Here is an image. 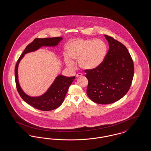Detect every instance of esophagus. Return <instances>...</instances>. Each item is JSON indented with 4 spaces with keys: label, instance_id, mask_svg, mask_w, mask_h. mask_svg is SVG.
Masks as SVG:
<instances>
[{
    "label": "esophagus",
    "instance_id": "34e87169",
    "mask_svg": "<svg viewBox=\"0 0 151 151\" xmlns=\"http://www.w3.org/2000/svg\"><path fill=\"white\" fill-rule=\"evenodd\" d=\"M83 76V74H82L81 73H80V72H79V73L76 74V78H79V77H80V76Z\"/></svg>",
    "mask_w": 151,
    "mask_h": 151
}]
</instances>
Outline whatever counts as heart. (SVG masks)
Listing matches in <instances>:
<instances>
[{"label":"heart","mask_w":151,"mask_h":151,"mask_svg":"<svg viewBox=\"0 0 151 151\" xmlns=\"http://www.w3.org/2000/svg\"><path fill=\"white\" fill-rule=\"evenodd\" d=\"M106 43L101 39H81L74 40L67 47L68 55L73 59H78V65L84 70H92L100 66L108 53ZM66 65L72 67L73 62L65 56Z\"/></svg>","instance_id":"b5f03b06"}]
</instances>
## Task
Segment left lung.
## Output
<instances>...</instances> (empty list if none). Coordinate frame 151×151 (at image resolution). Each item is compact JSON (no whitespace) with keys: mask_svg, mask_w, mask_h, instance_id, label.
Returning <instances> with one entry per match:
<instances>
[{"mask_svg":"<svg viewBox=\"0 0 151 151\" xmlns=\"http://www.w3.org/2000/svg\"><path fill=\"white\" fill-rule=\"evenodd\" d=\"M109 49L98 67L86 70L88 80L86 93L99 104L115 102L127 93L134 73L132 59L126 47L112 37L105 35Z\"/></svg>","mask_w":151,"mask_h":151,"instance_id":"obj_1","label":"left lung"}]
</instances>
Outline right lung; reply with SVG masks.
Wrapping results in <instances>:
<instances>
[{
  "label": "right lung",
  "mask_w": 151,
  "mask_h": 151,
  "mask_svg": "<svg viewBox=\"0 0 151 151\" xmlns=\"http://www.w3.org/2000/svg\"><path fill=\"white\" fill-rule=\"evenodd\" d=\"M62 39V37H59L35 39L32 42L29 43L26 47L15 66L14 75L17 90L23 100L37 109L42 111H50L59 107L65 100L68 88L75 77L68 78L63 75H59L55 79L54 83L45 93L40 97H30L23 92L19 83L17 68L19 62L25 54L37 50L43 46H57Z\"/></svg>",
  "instance_id": "1"
}]
</instances>
